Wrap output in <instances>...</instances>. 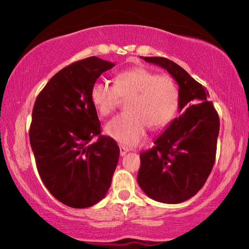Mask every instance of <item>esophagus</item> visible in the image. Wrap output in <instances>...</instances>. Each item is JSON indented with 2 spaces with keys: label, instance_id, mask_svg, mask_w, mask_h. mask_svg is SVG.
Wrapping results in <instances>:
<instances>
[{
  "label": "esophagus",
  "instance_id": "esophagus-1",
  "mask_svg": "<svg viewBox=\"0 0 249 249\" xmlns=\"http://www.w3.org/2000/svg\"><path fill=\"white\" fill-rule=\"evenodd\" d=\"M129 151V149L128 148H126V147H124V146H121L120 147V154H121V156H125L126 154H127Z\"/></svg>",
  "mask_w": 249,
  "mask_h": 249
}]
</instances>
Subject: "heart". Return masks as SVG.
Masks as SVG:
<instances>
[{"mask_svg": "<svg viewBox=\"0 0 249 249\" xmlns=\"http://www.w3.org/2000/svg\"><path fill=\"white\" fill-rule=\"evenodd\" d=\"M121 100H128L127 113L108 122L105 132L125 146L136 145L146 126L156 129L174 119L179 105V91L168 75H158L144 67L127 69L114 79V86L98 80L91 88V101L99 114L111 115Z\"/></svg>", "mask_w": 249, "mask_h": 249, "instance_id": "b5f03b06", "label": "heart"}]
</instances>
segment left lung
<instances>
[{
  "label": "left lung",
  "mask_w": 249,
  "mask_h": 249,
  "mask_svg": "<svg viewBox=\"0 0 249 249\" xmlns=\"http://www.w3.org/2000/svg\"><path fill=\"white\" fill-rule=\"evenodd\" d=\"M166 69L179 86L180 115L141 153L137 182L150 199L176 204L203 187L215 161L220 119L209 92L176 62L162 57H142Z\"/></svg>",
  "instance_id": "obj_1"
}]
</instances>
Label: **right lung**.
<instances>
[{
  "mask_svg": "<svg viewBox=\"0 0 249 249\" xmlns=\"http://www.w3.org/2000/svg\"><path fill=\"white\" fill-rule=\"evenodd\" d=\"M114 66L95 56L75 61L49 80L34 104L29 142L37 170L48 191L70 208L102 200L119 162V146L101 135L91 101L93 83Z\"/></svg>",
  "mask_w": 249,
  "mask_h": 249,
  "instance_id": "add662e5",
  "label": "right lung"
}]
</instances>
